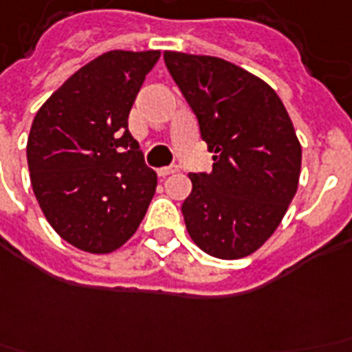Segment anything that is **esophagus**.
I'll return each instance as SVG.
<instances>
[{"label":"esophagus","mask_w":352,"mask_h":352,"mask_svg":"<svg viewBox=\"0 0 352 352\" xmlns=\"http://www.w3.org/2000/svg\"><path fill=\"white\" fill-rule=\"evenodd\" d=\"M175 171H177V166H166V168L158 169V175L168 177V175H171V173H175Z\"/></svg>","instance_id":"1"}]
</instances>
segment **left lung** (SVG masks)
Returning <instances> with one entry per match:
<instances>
[{"instance_id": "obj_1", "label": "left lung", "mask_w": 352, "mask_h": 352, "mask_svg": "<svg viewBox=\"0 0 352 352\" xmlns=\"http://www.w3.org/2000/svg\"><path fill=\"white\" fill-rule=\"evenodd\" d=\"M164 59L214 153L209 175H188V235L218 259L250 256L280 226L298 188L302 147L291 117L269 83L220 57L166 50Z\"/></svg>"}]
</instances>
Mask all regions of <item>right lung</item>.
Returning a JSON list of instances; mask_svg holds the SVG:
<instances>
[{
  "instance_id": "1",
  "label": "right lung",
  "mask_w": 352,
  "mask_h": 352,
  "mask_svg": "<svg viewBox=\"0 0 352 352\" xmlns=\"http://www.w3.org/2000/svg\"><path fill=\"white\" fill-rule=\"evenodd\" d=\"M158 57V50L106 52L54 91L33 119L31 186L57 235L78 250L121 248L155 196L156 173L130 136L129 113Z\"/></svg>"
}]
</instances>
